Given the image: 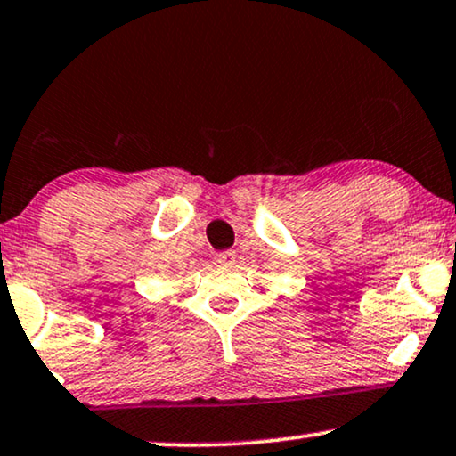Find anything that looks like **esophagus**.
<instances>
[{
	"label": "esophagus",
	"mask_w": 456,
	"mask_h": 456,
	"mask_svg": "<svg viewBox=\"0 0 456 456\" xmlns=\"http://www.w3.org/2000/svg\"><path fill=\"white\" fill-rule=\"evenodd\" d=\"M216 263L224 265V266H232L235 263V252L233 250H224L216 254Z\"/></svg>",
	"instance_id": "esophagus-1"
}]
</instances>
